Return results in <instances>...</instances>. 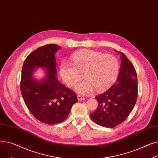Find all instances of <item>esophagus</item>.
<instances>
[{
  "label": "esophagus",
  "instance_id": "34e87169",
  "mask_svg": "<svg viewBox=\"0 0 158 158\" xmlns=\"http://www.w3.org/2000/svg\"><path fill=\"white\" fill-rule=\"evenodd\" d=\"M77 98H78V101H82V100H84L85 99V97H83L82 96H80V95H78L77 96Z\"/></svg>",
  "mask_w": 158,
  "mask_h": 158
}]
</instances>
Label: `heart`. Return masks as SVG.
<instances>
[{
    "mask_svg": "<svg viewBox=\"0 0 158 158\" xmlns=\"http://www.w3.org/2000/svg\"><path fill=\"white\" fill-rule=\"evenodd\" d=\"M73 64L63 62L60 68L62 80L69 87H74L82 78L85 80L77 85L78 94L89 95L95 89L102 92L107 89L115 81L119 69L115 57L110 54L92 50H81L71 56Z\"/></svg>",
    "mask_w": 158,
    "mask_h": 158,
    "instance_id": "1",
    "label": "heart"
}]
</instances>
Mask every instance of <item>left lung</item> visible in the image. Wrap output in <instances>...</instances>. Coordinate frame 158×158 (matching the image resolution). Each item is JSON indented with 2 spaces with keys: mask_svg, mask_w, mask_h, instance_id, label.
<instances>
[{
  "mask_svg": "<svg viewBox=\"0 0 158 158\" xmlns=\"http://www.w3.org/2000/svg\"><path fill=\"white\" fill-rule=\"evenodd\" d=\"M121 67L117 81L106 91L96 96L98 106L90 114L98 125L114 127L123 123L133 110L138 96V80L133 64L121 52Z\"/></svg>",
  "mask_w": 158,
  "mask_h": 158,
  "instance_id": "left-lung-1",
  "label": "left lung"
}]
</instances>
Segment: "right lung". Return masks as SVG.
Returning a JSON list of instances; mask_svg holds the SVG:
<instances>
[{"mask_svg":"<svg viewBox=\"0 0 158 158\" xmlns=\"http://www.w3.org/2000/svg\"><path fill=\"white\" fill-rule=\"evenodd\" d=\"M60 48L54 44L37 48L25 59L22 70L20 90L27 108L40 122L50 125L64 121L78 101L76 93L60 83L56 77L55 54ZM37 67L47 69L43 81L32 78L33 69Z\"/></svg>","mask_w":158,"mask_h":158,"instance_id":"add662e5","label":"right lung"}]
</instances>
